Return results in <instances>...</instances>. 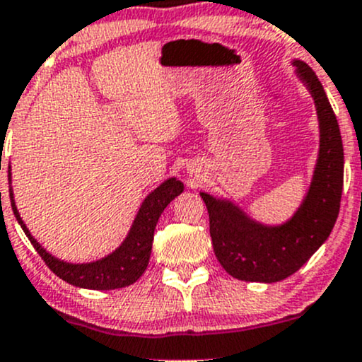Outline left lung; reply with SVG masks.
Masks as SVG:
<instances>
[{
	"instance_id": "left-lung-1",
	"label": "left lung",
	"mask_w": 362,
	"mask_h": 362,
	"mask_svg": "<svg viewBox=\"0 0 362 362\" xmlns=\"http://www.w3.org/2000/svg\"><path fill=\"white\" fill-rule=\"evenodd\" d=\"M293 65L315 99L320 120V154L300 208L287 223L268 226L254 221L232 201L201 192L214 254L228 275L244 281L273 284L293 275L328 239L339 216L344 187L339 122L315 71L299 59Z\"/></svg>"
}]
</instances>
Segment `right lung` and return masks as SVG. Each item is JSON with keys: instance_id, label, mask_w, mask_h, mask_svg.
Returning <instances> with one entry per match:
<instances>
[{"instance_id": "1", "label": "right lung", "mask_w": 362, "mask_h": 362, "mask_svg": "<svg viewBox=\"0 0 362 362\" xmlns=\"http://www.w3.org/2000/svg\"><path fill=\"white\" fill-rule=\"evenodd\" d=\"M8 177H11L10 172H8ZM182 192H184V184L180 180H177V178H168V180L163 182L160 187L154 189L146 197L144 202H142L136 220H134V225L130 226L129 235L122 242L120 247L108 254L106 257H103V259L84 264L66 263V261L51 256L30 235L29 228H27L22 218H20L18 209L13 201V190H11V187L10 201L11 209H13V214L20 226H22L25 235L29 237L30 244L34 245L35 251L45 259L47 268L54 275L65 280L66 284L75 285V287L90 288V291H113V288L129 287V285L137 281L142 276V273L146 272L149 263L151 249H153L154 228H156L158 220H160L161 213L165 211L166 206Z\"/></svg>"}]
</instances>
